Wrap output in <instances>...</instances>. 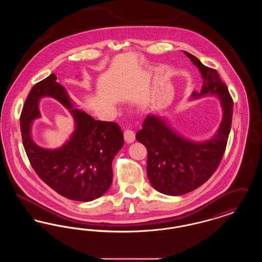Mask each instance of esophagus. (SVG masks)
Here are the masks:
<instances>
[{
  "instance_id": "1",
  "label": "esophagus",
  "mask_w": 262,
  "mask_h": 262,
  "mask_svg": "<svg viewBox=\"0 0 262 262\" xmlns=\"http://www.w3.org/2000/svg\"><path fill=\"white\" fill-rule=\"evenodd\" d=\"M124 137H125V140L127 143H132L136 139V134L133 129L125 128V132H124Z\"/></svg>"
}]
</instances>
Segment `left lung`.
<instances>
[{
    "mask_svg": "<svg viewBox=\"0 0 262 262\" xmlns=\"http://www.w3.org/2000/svg\"><path fill=\"white\" fill-rule=\"evenodd\" d=\"M203 77L200 92L217 95L223 107V120L216 135L206 142H191L177 135L161 119L147 116L137 133V141L147 149V176L156 190L168 195H181L202 186L222 161L233 118V99L217 71L204 66L193 55L184 52Z\"/></svg>",
    "mask_w": 262,
    "mask_h": 262,
    "instance_id": "obj_1",
    "label": "left lung"
}]
</instances>
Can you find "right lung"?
Segmentation results:
<instances>
[{
  "mask_svg": "<svg viewBox=\"0 0 262 262\" xmlns=\"http://www.w3.org/2000/svg\"><path fill=\"white\" fill-rule=\"evenodd\" d=\"M56 79L55 74H51L39 81L25 100L19 121L26 155L39 178L63 198L96 200L111 187L112 161L124 145L123 132L117 123L96 121L86 113L73 109L66 89ZM45 96L71 108L75 118V133L59 150L41 149L31 138L32 121L39 115L37 102Z\"/></svg>",
  "mask_w": 262,
  "mask_h": 262,
  "instance_id": "right-lung-1",
  "label": "right lung"
}]
</instances>
